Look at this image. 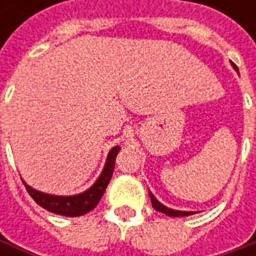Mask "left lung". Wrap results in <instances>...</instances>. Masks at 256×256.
I'll return each instance as SVG.
<instances>
[{
  "instance_id": "1",
  "label": "left lung",
  "mask_w": 256,
  "mask_h": 256,
  "mask_svg": "<svg viewBox=\"0 0 256 256\" xmlns=\"http://www.w3.org/2000/svg\"><path fill=\"white\" fill-rule=\"evenodd\" d=\"M150 198H151L152 208H154L156 210H158V212L166 214L168 216H188V215H192V214H194V212H188V210H175V209H170V208L162 204V203L156 198V196H154L151 191H150Z\"/></svg>"
}]
</instances>
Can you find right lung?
I'll return each mask as SVG.
<instances>
[{"instance_id":"right-lung-1","label":"right lung","mask_w":256,"mask_h":256,"mask_svg":"<svg viewBox=\"0 0 256 256\" xmlns=\"http://www.w3.org/2000/svg\"><path fill=\"white\" fill-rule=\"evenodd\" d=\"M118 151H120V146H112L110 150L106 160H105V166H104L99 178L94 180V184L90 188H87L86 191H82L80 194H74V196L47 194V192L32 188L24 180L26 191L36 202V204H40L41 208H44L46 210H48L52 214L64 215V216H81V215L90 212L92 209H94L96 204L99 203V200L102 198L110 180L112 178L116 157H117Z\"/></svg>"}]
</instances>
